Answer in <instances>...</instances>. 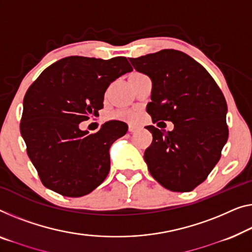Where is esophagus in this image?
<instances>
[{"mask_svg":"<svg viewBox=\"0 0 252 252\" xmlns=\"http://www.w3.org/2000/svg\"><path fill=\"white\" fill-rule=\"evenodd\" d=\"M138 129V126H134V125H129V131L130 132H134V131H136Z\"/></svg>","mask_w":252,"mask_h":252,"instance_id":"obj_1","label":"esophagus"}]
</instances>
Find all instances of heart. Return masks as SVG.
Here are the masks:
<instances>
[{"label":"heart","mask_w":252,"mask_h":252,"mask_svg":"<svg viewBox=\"0 0 252 252\" xmlns=\"http://www.w3.org/2000/svg\"><path fill=\"white\" fill-rule=\"evenodd\" d=\"M114 119L119 120H125V121H132L136 118V113L131 111H122V112H116L113 114Z\"/></svg>","instance_id":"1"}]
</instances>
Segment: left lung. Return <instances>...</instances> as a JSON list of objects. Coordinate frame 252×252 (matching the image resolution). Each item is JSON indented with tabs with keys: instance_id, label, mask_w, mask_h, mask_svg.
<instances>
[{
	"instance_id": "obj_1",
	"label": "left lung",
	"mask_w": 252,
	"mask_h": 252,
	"mask_svg": "<svg viewBox=\"0 0 252 252\" xmlns=\"http://www.w3.org/2000/svg\"><path fill=\"white\" fill-rule=\"evenodd\" d=\"M129 61L152 80L146 111L153 122L174 125L167 132L146 126L153 134L144 155L150 174L168 190L189 192L205 181L227 141L224 95L207 70L183 52L162 50Z\"/></svg>"
}]
</instances>
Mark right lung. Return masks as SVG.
Returning <instances> with one entry per match:
<instances>
[{"instance_id":"1","label":"right lung","mask_w":252,"mask_h":252,"mask_svg":"<svg viewBox=\"0 0 252 252\" xmlns=\"http://www.w3.org/2000/svg\"><path fill=\"white\" fill-rule=\"evenodd\" d=\"M132 71L122 56H67L46 67L24 98L20 132L43 185L66 197L95 190L110 171V147L127 125L111 120L96 133L79 125L103 108L111 82Z\"/></svg>"}]
</instances>
